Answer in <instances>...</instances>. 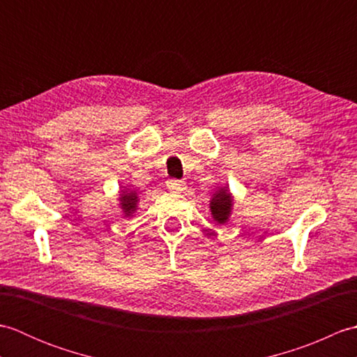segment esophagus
I'll list each match as a JSON object with an SVG mask.
<instances>
[{
    "mask_svg": "<svg viewBox=\"0 0 357 357\" xmlns=\"http://www.w3.org/2000/svg\"><path fill=\"white\" fill-rule=\"evenodd\" d=\"M167 188H169L170 192L178 193V192H183V190H184V188H185V184L183 183V181L172 179V181H169V183H167Z\"/></svg>",
    "mask_w": 357,
    "mask_h": 357,
    "instance_id": "esophagus-1",
    "label": "esophagus"
}]
</instances>
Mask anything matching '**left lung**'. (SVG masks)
<instances>
[{
    "label": "left lung",
    "mask_w": 357,
    "mask_h": 357,
    "mask_svg": "<svg viewBox=\"0 0 357 357\" xmlns=\"http://www.w3.org/2000/svg\"><path fill=\"white\" fill-rule=\"evenodd\" d=\"M231 210H233V195L227 187H221L219 190L213 193V196H211L210 199L211 218H213L219 225H222L225 222H229V219L231 216Z\"/></svg>",
    "instance_id": "left-lung-1"
}]
</instances>
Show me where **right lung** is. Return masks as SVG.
I'll return each instance as SVG.
<instances>
[{"instance_id":"add662e5","label":"right lung","mask_w":357,"mask_h":357,"mask_svg":"<svg viewBox=\"0 0 357 357\" xmlns=\"http://www.w3.org/2000/svg\"><path fill=\"white\" fill-rule=\"evenodd\" d=\"M139 198L135 190H121L119 192V207L123 210L124 218H132L138 208Z\"/></svg>"}]
</instances>
